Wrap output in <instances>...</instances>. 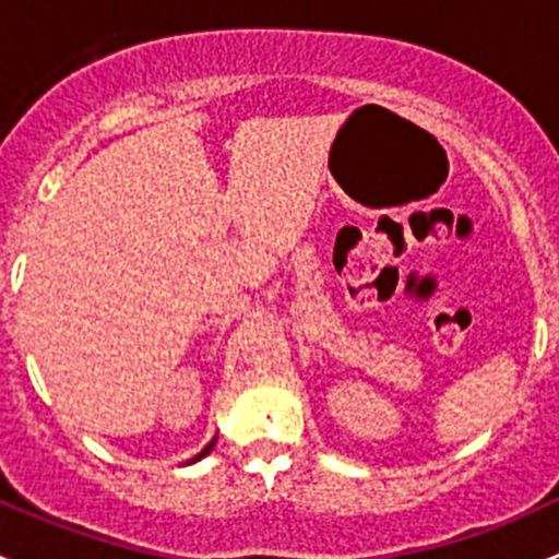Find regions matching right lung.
<instances>
[{
  "mask_svg": "<svg viewBox=\"0 0 559 559\" xmlns=\"http://www.w3.org/2000/svg\"><path fill=\"white\" fill-rule=\"evenodd\" d=\"M213 447H216V438H213V441H211V443H207V447H205V449H202V452H200V454H197V456H194V460H189V462H197V460H202V456H207V454H211V452H213Z\"/></svg>",
  "mask_w": 559,
  "mask_h": 559,
  "instance_id": "obj_1",
  "label": "right lung"
}]
</instances>
